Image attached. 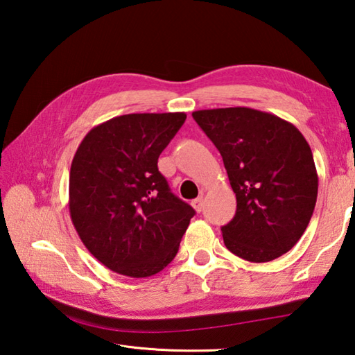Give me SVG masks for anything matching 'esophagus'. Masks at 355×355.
Instances as JSON below:
<instances>
[{"label": "esophagus", "instance_id": "34e87169", "mask_svg": "<svg viewBox=\"0 0 355 355\" xmlns=\"http://www.w3.org/2000/svg\"><path fill=\"white\" fill-rule=\"evenodd\" d=\"M191 205H192V207H193V209H196L197 212H201V209H203V198L198 197V198H196V200H192Z\"/></svg>", "mask_w": 355, "mask_h": 355}]
</instances>
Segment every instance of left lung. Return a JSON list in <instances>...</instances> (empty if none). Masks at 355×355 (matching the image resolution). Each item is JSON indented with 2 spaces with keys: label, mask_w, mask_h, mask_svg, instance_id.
I'll use <instances>...</instances> for the list:
<instances>
[{
  "label": "left lung",
  "mask_w": 355,
  "mask_h": 355,
  "mask_svg": "<svg viewBox=\"0 0 355 355\" xmlns=\"http://www.w3.org/2000/svg\"><path fill=\"white\" fill-rule=\"evenodd\" d=\"M192 116L220 150L237 197V212L221 227L226 248L254 263L291 251L306 231L318 191L302 132L251 107L196 110Z\"/></svg>",
  "instance_id": "1"
}]
</instances>
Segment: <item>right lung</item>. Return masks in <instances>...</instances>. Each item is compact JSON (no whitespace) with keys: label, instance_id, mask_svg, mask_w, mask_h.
Listing matches in <instances>:
<instances>
[{"label":"right lung","instance_id":"add662e5","mask_svg":"<svg viewBox=\"0 0 355 355\" xmlns=\"http://www.w3.org/2000/svg\"><path fill=\"white\" fill-rule=\"evenodd\" d=\"M184 120V112L110 118L90 129L75 152L72 223L87 251L116 274L144 279L164 269L196 214L157 166Z\"/></svg>","mask_w":355,"mask_h":355}]
</instances>
